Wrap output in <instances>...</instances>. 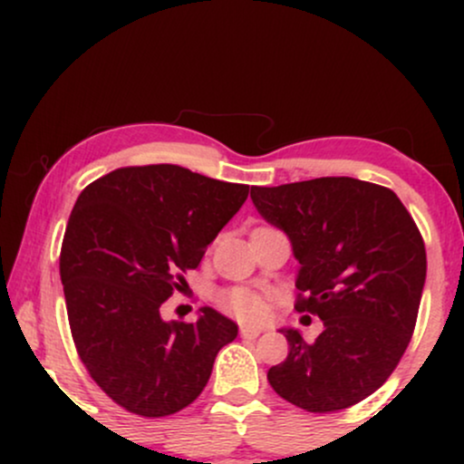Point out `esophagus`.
I'll return each mask as SVG.
<instances>
[{"instance_id": "34e87169", "label": "esophagus", "mask_w": 464, "mask_h": 464, "mask_svg": "<svg viewBox=\"0 0 464 464\" xmlns=\"http://www.w3.org/2000/svg\"><path fill=\"white\" fill-rule=\"evenodd\" d=\"M262 332L264 329L255 327V324H242V327H239V335H242V338H257Z\"/></svg>"}]
</instances>
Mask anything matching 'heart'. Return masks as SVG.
Returning <instances> with one entry per match:
<instances>
[{
    "label": "heart",
    "instance_id": "heart-1",
    "mask_svg": "<svg viewBox=\"0 0 464 464\" xmlns=\"http://www.w3.org/2000/svg\"><path fill=\"white\" fill-rule=\"evenodd\" d=\"M218 305H220V310L233 314V316L242 318V321H257V318H262L266 314V301L262 296L242 290V287L225 292L218 299Z\"/></svg>",
    "mask_w": 464,
    "mask_h": 464
}]
</instances>
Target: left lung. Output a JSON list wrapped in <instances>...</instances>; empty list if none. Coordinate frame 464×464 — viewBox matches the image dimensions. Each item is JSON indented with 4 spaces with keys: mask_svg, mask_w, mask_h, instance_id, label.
<instances>
[{
    "mask_svg": "<svg viewBox=\"0 0 464 464\" xmlns=\"http://www.w3.org/2000/svg\"><path fill=\"white\" fill-rule=\"evenodd\" d=\"M250 198L299 259L296 312L324 324L314 343L281 329L290 353L270 386L307 412L355 406L391 377L417 324L428 259L412 216L392 189L349 177L250 188Z\"/></svg>",
    "mask_w": 464,
    "mask_h": 464,
    "instance_id": "left-lung-1",
    "label": "left lung"
}]
</instances>
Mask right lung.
I'll return each mask as SVG.
<instances>
[{
    "label": "right lung",
    "mask_w": 464,
    "mask_h": 464,
    "mask_svg": "<svg viewBox=\"0 0 464 464\" xmlns=\"http://www.w3.org/2000/svg\"><path fill=\"white\" fill-rule=\"evenodd\" d=\"M248 185L169 163L120 168L82 189L61 248L73 344L117 406L157 419L188 408L237 324L211 307L165 323L159 307L237 214Z\"/></svg>",
    "instance_id": "1"
}]
</instances>
